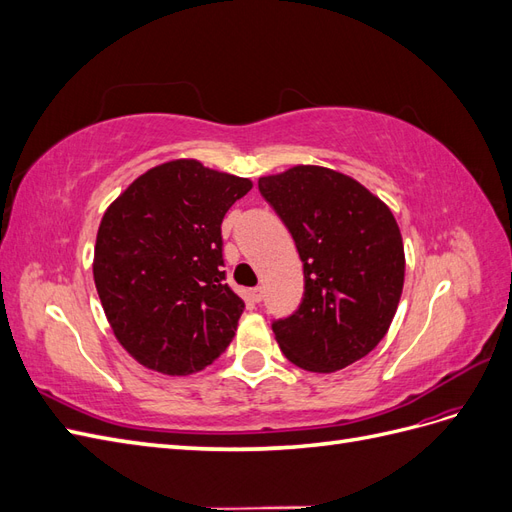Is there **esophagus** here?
Here are the masks:
<instances>
[{"label":"esophagus","mask_w":512,"mask_h":512,"mask_svg":"<svg viewBox=\"0 0 512 512\" xmlns=\"http://www.w3.org/2000/svg\"><path fill=\"white\" fill-rule=\"evenodd\" d=\"M247 294H250V299H252L254 303H260L262 299H265V290H262V286L250 288V290H247Z\"/></svg>","instance_id":"1"}]
</instances>
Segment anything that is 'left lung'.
Wrapping results in <instances>:
<instances>
[{
	"label": "left lung",
	"mask_w": 512,
	"mask_h": 512,
	"mask_svg": "<svg viewBox=\"0 0 512 512\" xmlns=\"http://www.w3.org/2000/svg\"><path fill=\"white\" fill-rule=\"evenodd\" d=\"M303 262V299L273 318L277 344L307 371L344 369L374 350L404 288V241L382 200L320 166H294L258 181Z\"/></svg>",
	"instance_id": "left-lung-1"
}]
</instances>
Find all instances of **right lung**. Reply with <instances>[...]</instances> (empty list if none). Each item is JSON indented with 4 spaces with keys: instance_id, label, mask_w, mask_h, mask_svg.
Masks as SVG:
<instances>
[{
    "instance_id": "1",
    "label": "right lung",
    "mask_w": 512,
    "mask_h": 512,
    "mask_svg": "<svg viewBox=\"0 0 512 512\" xmlns=\"http://www.w3.org/2000/svg\"><path fill=\"white\" fill-rule=\"evenodd\" d=\"M250 179L196 160L147 170L104 213L94 280L119 344L168 376L228 348L245 303L226 284L222 220Z\"/></svg>"
}]
</instances>
